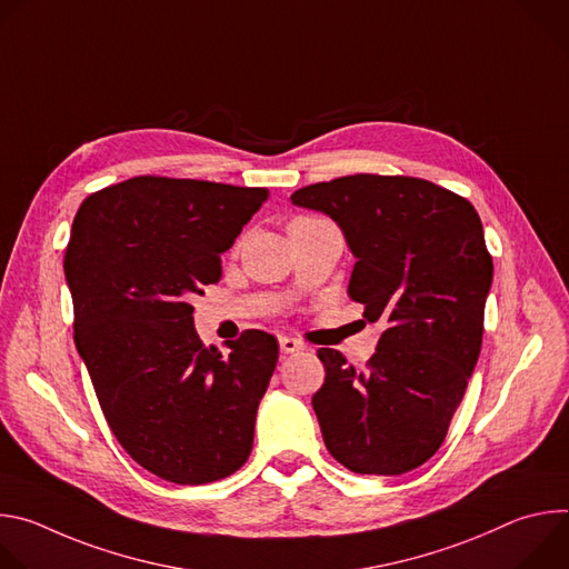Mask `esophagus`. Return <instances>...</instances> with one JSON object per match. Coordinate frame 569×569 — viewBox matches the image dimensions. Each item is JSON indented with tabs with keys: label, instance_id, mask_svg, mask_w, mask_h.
<instances>
[{
	"label": "esophagus",
	"instance_id": "obj_1",
	"mask_svg": "<svg viewBox=\"0 0 569 569\" xmlns=\"http://www.w3.org/2000/svg\"><path fill=\"white\" fill-rule=\"evenodd\" d=\"M279 349H281V353H295V351H301L303 349V342H299V340H295V338H288V336H283V338H279Z\"/></svg>",
	"mask_w": 569,
	"mask_h": 569
}]
</instances>
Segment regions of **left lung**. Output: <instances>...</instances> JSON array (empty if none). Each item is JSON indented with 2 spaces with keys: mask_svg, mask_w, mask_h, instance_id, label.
Wrapping results in <instances>:
<instances>
[{
  "mask_svg": "<svg viewBox=\"0 0 569 569\" xmlns=\"http://www.w3.org/2000/svg\"><path fill=\"white\" fill-rule=\"evenodd\" d=\"M323 211L358 259L349 297L385 331L365 371L336 349L312 396L323 443L360 475H402L443 443L477 365L493 281L475 207L428 180L345 176L292 193Z\"/></svg>",
  "mask_w": 569,
  "mask_h": 569,
  "instance_id": "obj_1",
  "label": "left lung"
}]
</instances>
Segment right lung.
<instances>
[{
	"label": "right lung",
	"instance_id": "1",
	"mask_svg": "<svg viewBox=\"0 0 569 569\" xmlns=\"http://www.w3.org/2000/svg\"><path fill=\"white\" fill-rule=\"evenodd\" d=\"M268 193L139 176L92 193L73 218L76 349L117 441L167 481L222 479L252 452L279 342L252 329L224 351L204 347L189 299L220 279V254Z\"/></svg>",
	"mask_w": 569,
	"mask_h": 569
}]
</instances>
